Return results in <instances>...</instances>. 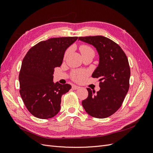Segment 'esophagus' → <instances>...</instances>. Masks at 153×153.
I'll use <instances>...</instances> for the list:
<instances>
[{
    "label": "esophagus",
    "mask_w": 153,
    "mask_h": 153,
    "mask_svg": "<svg viewBox=\"0 0 153 153\" xmlns=\"http://www.w3.org/2000/svg\"><path fill=\"white\" fill-rule=\"evenodd\" d=\"M80 87L79 86H77V85H73V86H72V89H73V90H76V89H80Z\"/></svg>",
    "instance_id": "obj_1"
}]
</instances>
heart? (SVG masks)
Here are the masks:
<instances>
[{"label": "heart", "mask_w": 153, "mask_h": 153, "mask_svg": "<svg viewBox=\"0 0 153 153\" xmlns=\"http://www.w3.org/2000/svg\"><path fill=\"white\" fill-rule=\"evenodd\" d=\"M69 49H68L66 53H65V57L67 56L68 53L69 52ZM80 50L81 52L82 55H84L89 53H94V50L92 49L90 46H88L86 45H82L80 47ZM89 75V72L85 70H76L74 71L71 73V78L74 81H76L77 82H80L84 80L86 76Z\"/></svg>", "instance_id": "obj_1"}]
</instances>
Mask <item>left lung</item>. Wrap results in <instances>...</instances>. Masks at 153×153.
Returning a JSON list of instances; mask_svg holds the SVG:
<instances>
[{"label":"left lung","instance_id":"1","mask_svg":"<svg viewBox=\"0 0 153 153\" xmlns=\"http://www.w3.org/2000/svg\"><path fill=\"white\" fill-rule=\"evenodd\" d=\"M78 39L92 45L100 57L98 66L92 75L100 78V90L90 88L87 98L82 104L91 116L103 119L121 107L129 87L130 68L126 54L114 41L102 36L79 37Z\"/></svg>","mask_w":153,"mask_h":153}]
</instances>
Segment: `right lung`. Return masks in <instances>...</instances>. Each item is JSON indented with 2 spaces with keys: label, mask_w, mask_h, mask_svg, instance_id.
<instances>
[{
  "label": "right lung",
  "mask_w": 153,
  "mask_h": 153,
  "mask_svg": "<svg viewBox=\"0 0 153 153\" xmlns=\"http://www.w3.org/2000/svg\"><path fill=\"white\" fill-rule=\"evenodd\" d=\"M77 39L62 37L41 41L23 59L19 74L20 94L34 117L47 119L60 111L61 97L71 86L53 82L54 68L61 66L65 51Z\"/></svg>",
  "instance_id": "obj_1"
}]
</instances>
